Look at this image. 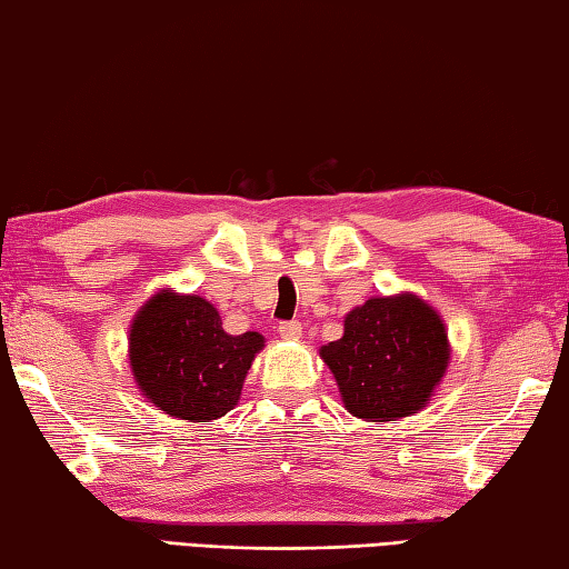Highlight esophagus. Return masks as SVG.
<instances>
[{"mask_svg": "<svg viewBox=\"0 0 569 569\" xmlns=\"http://www.w3.org/2000/svg\"><path fill=\"white\" fill-rule=\"evenodd\" d=\"M278 332H281L283 340H298L300 336H303V326H300L298 320L281 322V326H278Z\"/></svg>", "mask_w": 569, "mask_h": 569, "instance_id": "esophagus-1", "label": "esophagus"}]
</instances>
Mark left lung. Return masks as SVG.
<instances>
[{
  "label": "left lung",
  "mask_w": 569,
  "mask_h": 569,
  "mask_svg": "<svg viewBox=\"0 0 569 569\" xmlns=\"http://www.w3.org/2000/svg\"><path fill=\"white\" fill-rule=\"evenodd\" d=\"M320 360L352 417L397 421L425 409L447 375V322L417 293L372 296L345 316L342 338L322 345Z\"/></svg>",
  "instance_id": "obj_1"
}]
</instances>
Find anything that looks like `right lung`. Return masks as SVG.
Returning a JSON list of instances; mask_svg holds the SVG:
<instances>
[{
  "label": "right lung",
  "instance_id": "obj_1",
  "mask_svg": "<svg viewBox=\"0 0 569 569\" xmlns=\"http://www.w3.org/2000/svg\"><path fill=\"white\" fill-rule=\"evenodd\" d=\"M263 342L253 330L229 336L207 298L162 288L130 322L128 360L150 405L174 419L211 421L237 407Z\"/></svg>",
  "mask_w": 569,
  "mask_h": 569
}]
</instances>
